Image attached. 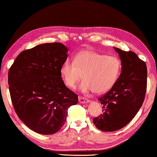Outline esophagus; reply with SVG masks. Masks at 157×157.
<instances>
[{
    "mask_svg": "<svg viewBox=\"0 0 157 157\" xmlns=\"http://www.w3.org/2000/svg\"><path fill=\"white\" fill-rule=\"evenodd\" d=\"M79 102L80 103V104H87V103L90 102V100L86 99L85 97H79Z\"/></svg>",
    "mask_w": 157,
    "mask_h": 157,
    "instance_id": "1",
    "label": "esophagus"
}]
</instances>
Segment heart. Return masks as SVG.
Instances as JSON below:
<instances>
[{"label": "heart", "mask_w": 157, "mask_h": 157, "mask_svg": "<svg viewBox=\"0 0 157 157\" xmlns=\"http://www.w3.org/2000/svg\"><path fill=\"white\" fill-rule=\"evenodd\" d=\"M121 71V60L93 51L77 53L73 62L66 60L60 67V75L68 87L73 89L82 78L79 85L83 93L94 91L97 94L106 92L118 80Z\"/></svg>", "instance_id": "1"}]
</instances>
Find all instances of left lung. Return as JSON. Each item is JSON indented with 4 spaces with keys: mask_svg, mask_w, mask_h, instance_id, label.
<instances>
[{
    "mask_svg": "<svg viewBox=\"0 0 157 157\" xmlns=\"http://www.w3.org/2000/svg\"><path fill=\"white\" fill-rule=\"evenodd\" d=\"M121 61V73L106 94L98 100L103 113L93 119L98 129L112 132L125 127L143 104L147 90L146 63L132 51L113 47Z\"/></svg>",
    "mask_w": 157,
    "mask_h": 157,
    "instance_id": "1",
    "label": "left lung"
}]
</instances>
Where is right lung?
Here are the masks:
<instances>
[{
    "label": "right lung",
    "mask_w": 157,
    "mask_h": 157,
    "mask_svg": "<svg viewBox=\"0 0 157 157\" xmlns=\"http://www.w3.org/2000/svg\"><path fill=\"white\" fill-rule=\"evenodd\" d=\"M67 51L61 43L39 44L20 53L9 70V90L16 113L39 134L59 131L67 109L78 102V95L65 85L60 72Z\"/></svg>",
    "instance_id": "1"
}]
</instances>
